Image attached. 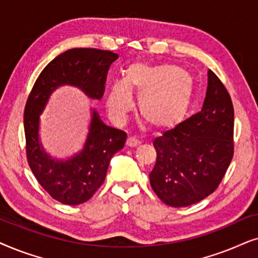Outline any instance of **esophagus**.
I'll return each instance as SVG.
<instances>
[{
  "mask_svg": "<svg viewBox=\"0 0 258 258\" xmlns=\"http://www.w3.org/2000/svg\"><path fill=\"white\" fill-rule=\"evenodd\" d=\"M126 145L128 147H136L140 145V142L137 138H135V137H128L126 140Z\"/></svg>",
  "mask_w": 258,
  "mask_h": 258,
  "instance_id": "1",
  "label": "esophagus"
}]
</instances>
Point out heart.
I'll return each mask as SVG.
<instances>
[{"label":"heart","instance_id":"heart-1","mask_svg":"<svg viewBox=\"0 0 258 258\" xmlns=\"http://www.w3.org/2000/svg\"><path fill=\"white\" fill-rule=\"evenodd\" d=\"M132 92L139 95V113L158 131L171 130L186 118L194 104L196 84L183 68L172 63L133 62L123 80L111 85L107 108L113 119H122L133 107Z\"/></svg>","mask_w":258,"mask_h":258}]
</instances>
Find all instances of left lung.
I'll use <instances>...</instances> for the list:
<instances>
[{"label": "left lung", "mask_w": 258, "mask_h": 258, "mask_svg": "<svg viewBox=\"0 0 258 258\" xmlns=\"http://www.w3.org/2000/svg\"><path fill=\"white\" fill-rule=\"evenodd\" d=\"M233 107L212 71L201 112L153 140L157 161L149 174L156 195L166 205L183 208L211 195L233 156Z\"/></svg>", "instance_id": "1"}]
</instances>
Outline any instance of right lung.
Instances as JSON below:
<instances>
[{
    "label": "right lung",
    "instance_id": "obj_1",
    "mask_svg": "<svg viewBox=\"0 0 258 258\" xmlns=\"http://www.w3.org/2000/svg\"><path fill=\"white\" fill-rule=\"evenodd\" d=\"M118 54L95 48H73L51 60L35 81L25 108L28 164L41 186L62 204L87 202L104 183L112 157L125 146L126 133L107 126L91 108L88 133L82 149L68 157H51L40 139V115L50 95L62 86L81 89L89 99L100 100L108 68Z\"/></svg>",
    "mask_w": 258,
    "mask_h": 258
}]
</instances>
